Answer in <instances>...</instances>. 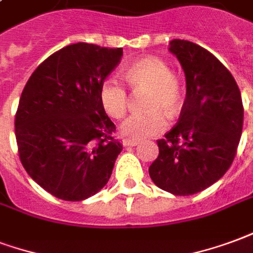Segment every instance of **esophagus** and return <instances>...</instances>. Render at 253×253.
I'll return each instance as SVG.
<instances>
[{"label": "esophagus", "instance_id": "esophagus-1", "mask_svg": "<svg viewBox=\"0 0 253 253\" xmlns=\"http://www.w3.org/2000/svg\"><path fill=\"white\" fill-rule=\"evenodd\" d=\"M139 141H136V140H130V139H125L123 140V145L124 147H134V145H137Z\"/></svg>", "mask_w": 253, "mask_h": 253}]
</instances>
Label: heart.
<instances>
[{"instance_id": "b5f03b06", "label": "heart", "mask_w": 253, "mask_h": 253, "mask_svg": "<svg viewBox=\"0 0 253 253\" xmlns=\"http://www.w3.org/2000/svg\"><path fill=\"white\" fill-rule=\"evenodd\" d=\"M125 81L133 91H144L141 108L121 125V133L132 140L154 137L167 128V117H176L183 104L179 79L163 59L148 56L134 62L125 73ZM99 101L112 119H123L129 105V94L123 82L109 77L99 86Z\"/></svg>"}]
</instances>
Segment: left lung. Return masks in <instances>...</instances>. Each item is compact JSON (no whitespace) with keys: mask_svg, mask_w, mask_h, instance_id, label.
Listing matches in <instances>:
<instances>
[{"mask_svg":"<svg viewBox=\"0 0 253 253\" xmlns=\"http://www.w3.org/2000/svg\"><path fill=\"white\" fill-rule=\"evenodd\" d=\"M182 64L186 99L179 121L158 140L149 166L154 183L174 195L208 189L229 169L243 130L241 94L229 70L208 49L187 40L169 42Z\"/></svg>","mask_w":253,"mask_h":253,"instance_id":"8db88e82","label":"left lung"}]
</instances>
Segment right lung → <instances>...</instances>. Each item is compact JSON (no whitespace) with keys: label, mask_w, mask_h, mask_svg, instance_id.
<instances>
[{"label":"right lung","mask_w":253,"mask_h":253,"mask_svg":"<svg viewBox=\"0 0 253 253\" xmlns=\"http://www.w3.org/2000/svg\"><path fill=\"white\" fill-rule=\"evenodd\" d=\"M121 56L123 48L70 44L39 64L21 93L18 156L29 176L59 200L98 193L123 151L99 101V86Z\"/></svg>","instance_id":"1"}]
</instances>
